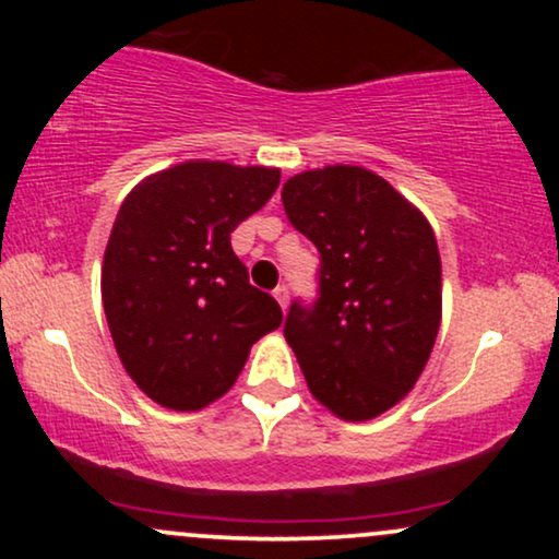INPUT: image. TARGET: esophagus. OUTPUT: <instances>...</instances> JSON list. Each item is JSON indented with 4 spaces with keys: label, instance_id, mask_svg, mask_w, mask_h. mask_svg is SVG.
Instances as JSON below:
<instances>
[{
    "label": "esophagus",
    "instance_id": "34e87169",
    "mask_svg": "<svg viewBox=\"0 0 559 559\" xmlns=\"http://www.w3.org/2000/svg\"><path fill=\"white\" fill-rule=\"evenodd\" d=\"M273 297L278 299V305H281V310H286V305H288V288L286 286H278L273 292Z\"/></svg>",
    "mask_w": 559,
    "mask_h": 559
}]
</instances>
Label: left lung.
Here are the masks:
<instances>
[{"instance_id":"left-lung-1","label":"left lung","mask_w":559,"mask_h":559,"mask_svg":"<svg viewBox=\"0 0 559 559\" xmlns=\"http://www.w3.org/2000/svg\"><path fill=\"white\" fill-rule=\"evenodd\" d=\"M288 223L320 254L318 297L294 299L284 336L312 396L344 420L386 413L415 386L441 323V258L428 221L357 165L288 178Z\"/></svg>"}]
</instances>
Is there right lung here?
I'll return each mask as SVG.
<instances>
[{
	"instance_id": "1",
	"label": "right lung",
	"mask_w": 559,
	"mask_h": 559,
	"mask_svg": "<svg viewBox=\"0 0 559 559\" xmlns=\"http://www.w3.org/2000/svg\"><path fill=\"white\" fill-rule=\"evenodd\" d=\"M275 168L183 163L120 204L102 265V301L128 376L157 404L199 409L234 386L249 346L281 325L249 284L230 234L278 189Z\"/></svg>"
}]
</instances>
